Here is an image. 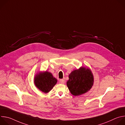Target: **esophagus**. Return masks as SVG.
<instances>
[{
	"instance_id": "obj_1",
	"label": "esophagus",
	"mask_w": 125,
	"mask_h": 125,
	"mask_svg": "<svg viewBox=\"0 0 125 125\" xmlns=\"http://www.w3.org/2000/svg\"><path fill=\"white\" fill-rule=\"evenodd\" d=\"M59 82H60V83L63 84L65 83V81L63 79H61V80H59Z\"/></svg>"
}]
</instances>
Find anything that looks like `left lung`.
<instances>
[{
	"label": "left lung",
	"instance_id": "8db88e82",
	"mask_svg": "<svg viewBox=\"0 0 125 125\" xmlns=\"http://www.w3.org/2000/svg\"><path fill=\"white\" fill-rule=\"evenodd\" d=\"M94 83V77L91 70L82 66L69 74L67 85L71 94L78 96L88 92Z\"/></svg>",
	"mask_w": 125,
	"mask_h": 125
}]
</instances>
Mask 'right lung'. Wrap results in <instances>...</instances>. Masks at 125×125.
I'll return each mask as SVG.
<instances>
[{
  "label": "right lung",
  "instance_id": "obj_1",
  "mask_svg": "<svg viewBox=\"0 0 125 125\" xmlns=\"http://www.w3.org/2000/svg\"><path fill=\"white\" fill-rule=\"evenodd\" d=\"M57 82V80L47 71L39 72L34 78V83L35 86L45 94L49 93Z\"/></svg>",
  "mask_w": 125,
  "mask_h": 125
}]
</instances>
